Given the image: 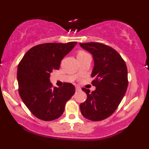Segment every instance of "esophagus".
I'll use <instances>...</instances> for the list:
<instances>
[{
  "label": "esophagus",
  "instance_id": "esophagus-1",
  "mask_svg": "<svg viewBox=\"0 0 149 149\" xmlns=\"http://www.w3.org/2000/svg\"><path fill=\"white\" fill-rule=\"evenodd\" d=\"M81 90V88L79 86H76V91H80Z\"/></svg>",
  "mask_w": 149,
  "mask_h": 149
}]
</instances>
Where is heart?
Wrapping results in <instances>:
<instances>
[{"mask_svg":"<svg viewBox=\"0 0 149 149\" xmlns=\"http://www.w3.org/2000/svg\"><path fill=\"white\" fill-rule=\"evenodd\" d=\"M86 55H88V54H87V53L84 52V51H79V52H78V54H77V58L83 57V56H86Z\"/></svg>","mask_w":149,"mask_h":149,"instance_id":"heart-1","label":"heart"}]
</instances>
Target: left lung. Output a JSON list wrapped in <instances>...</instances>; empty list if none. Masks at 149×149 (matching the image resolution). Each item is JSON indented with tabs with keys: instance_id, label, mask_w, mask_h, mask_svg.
<instances>
[{
	"instance_id": "left-lung-1",
	"label": "left lung",
	"mask_w": 149,
	"mask_h": 149,
	"mask_svg": "<svg viewBox=\"0 0 149 149\" xmlns=\"http://www.w3.org/2000/svg\"><path fill=\"white\" fill-rule=\"evenodd\" d=\"M80 46L93 56L94 66L91 77L95 90L83 88L87 95L85 102L80 104L84 117L98 121L106 119L116 110L128 87V71L126 63L111 47L103 43H80Z\"/></svg>"
}]
</instances>
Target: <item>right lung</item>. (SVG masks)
<instances>
[{"mask_svg": "<svg viewBox=\"0 0 149 149\" xmlns=\"http://www.w3.org/2000/svg\"><path fill=\"white\" fill-rule=\"evenodd\" d=\"M77 42L48 43L36 46L24 55L18 64L17 80L22 101L39 119L53 120L59 118L65 103L75 93V86L64 83L53 87L51 73L58 70L62 59L69 54Z\"/></svg>", "mask_w": 149, "mask_h": 149, "instance_id": "1", "label": "right lung"}]
</instances>
